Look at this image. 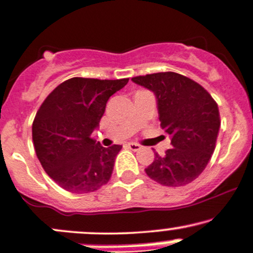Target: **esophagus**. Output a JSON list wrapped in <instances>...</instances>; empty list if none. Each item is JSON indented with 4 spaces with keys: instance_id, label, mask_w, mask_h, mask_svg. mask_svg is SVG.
Here are the masks:
<instances>
[{
    "instance_id": "esophagus-1",
    "label": "esophagus",
    "mask_w": 253,
    "mask_h": 253,
    "mask_svg": "<svg viewBox=\"0 0 253 253\" xmlns=\"http://www.w3.org/2000/svg\"><path fill=\"white\" fill-rule=\"evenodd\" d=\"M127 146H128L129 150H132V151H139L140 148H141V145L136 144V142H128Z\"/></svg>"
}]
</instances>
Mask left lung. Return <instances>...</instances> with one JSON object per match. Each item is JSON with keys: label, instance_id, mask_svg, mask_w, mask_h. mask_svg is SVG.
<instances>
[{"label": "left lung", "instance_id": "8db88e82", "mask_svg": "<svg viewBox=\"0 0 253 253\" xmlns=\"http://www.w3.org/2000/svg\"><path fill=\"white\" fill-rule=\"evenodd\" d=\"M132 81L157 97L160 126L171 136L172 148L147 169L164 186H184L202 174L215 148L220 117L217 102L205 88L173 72L135 77Z\"/></svg>", "mask_w": 253, "mask_h": 253}]
</instances>
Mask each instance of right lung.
<instances>
[{"label":"right lung","instance_id":"1","mask_svg":"<svg viewBox=\"0 0 253 253\" xmlns=\"http://www.w3.org/2000/svg\"><path fill=\"white\" fill-rule=\"evenodd\" d=\"M128 79L72 78L59 84L35 115L33 142L48 175L72 193H88L107 184L123 146L102 147L92 139L108 99Z\"/></svg>","mask_w":253,"mask_h":253}]
</instances>
